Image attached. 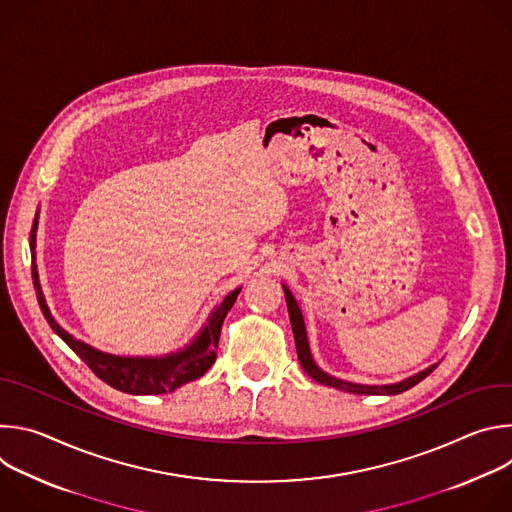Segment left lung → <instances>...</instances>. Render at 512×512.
Segmentation results:
<instances>
[{"instance_id": "left-lung-1", "label": "left lung", "mask_w": 512, "mask_h": 512, "mask_svg": "<svg viewBox=\"0 0 512 512\" xmlns=\"http://www.w3.org/2000/svg\"><path fill=\"white\" fill-rule=\"evenodd\" d=\"M283 291H285V302H287V312H289V320H291V330H294V338H296V348H298V358H300V364L302 369L318 383L322 385H328V387H336V389H342V391H348V393H356V395H399L411 387H415L419 381H423L425 377H429L437 364H433V367L401 381V383H395V385H356V383H348V381H340L336 377H330L326 375L324 371H320L314 360H312V354H310V346H308V336H306V326H304V318H302V312H300V306L298 302L294 300V296H291V291L283 285Z\"/></svg>"}]
</instances>
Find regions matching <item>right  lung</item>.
<instances>
[{"mask_svg": "<svg viewBox=\"0 0 512 512\" xmlns=\"http://www.w3.org/2000/svg\"><path fill=\"white\" fill-rule=\"evenodd\" d=\"M36 218H34V227L30 233V249H32V279L36 287V298L40 304V310L44 318L48 320L50 328L75 350L81 360L87 364V367L107 385H111L117 391L129 393V395H162L168 391H174L182 387L188 381H196L202 377L216 360V348H218V338H221V328L223 322L237 302V296L241 289L231 291V294L223 300V304L218 306L202 334L182 352L170 354L164 358H127V356H113L105 354L101 350L91 348L89 344L72 338L68 332H64L54 318L50 316V310L44 302V296L40 291V281H38V269H36Z\"/></svg>", "mask_w": 512, "mask_h": 512, "instance_id": "obj_1", "label": "right lung"}]
</instances>
